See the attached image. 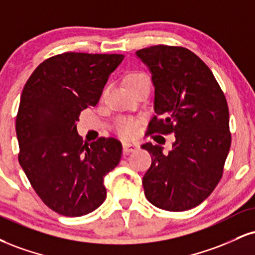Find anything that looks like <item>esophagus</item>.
<instances>
[{"label": "esophagus", "mask_w": 255, "mask_h": 255, "mask_svg": "<svg viewBox=\"0 0 255 255\" xmlns=\"http://www.w3.org/2000/svg\"><path fill=\"white\" fill-rule=\"evenodd\" d=\"M122 145H124V152L126 154H129V153L136 151L139 148V146L134 142H124Z\"/></svg>", "instance_id": "1"}]
</instances>
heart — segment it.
<instances>
[{
	"label": "heart",
	"mask_w": 255,
	"mask_h": 255,
	"mask_svg": "<svg viewBox=\"0 0 255 255\" xmlns=\"http://www.w3.org/2000/svg\"><path fill=\"white\" fill-rule=\"evenodd\" d=\"M125 84L128 90L131 91L142 84H149V77L145 72L140 70H131L126 75ZM137 129V124L130 119H120L116 124V130L121 136L130 137L135 134Z\"/></svg>",
	"instance_id": "b5f03b06"
}]
</instances>
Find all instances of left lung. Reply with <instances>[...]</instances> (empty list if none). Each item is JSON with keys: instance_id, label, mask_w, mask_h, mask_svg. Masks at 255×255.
<instances>
[{"instance_id": "left-lung-1", "label": "left lung", "mask_w": 255, "mask_h": 255, "mask_svg": "<svg viewBox=\"0 0 255 255\" xmlns=\"http://www.w3.org/2000/svg\"><path fill=\"white\" fill-rule=\"evenodd\" d=\"M154 84L147 134H174L172 149L142 145L152 157L142 179L146 198L168 211L201 204L222 178L232 143L228 104L211 70L194 52L157 45L136 51Z\"/></svg>"}]
</instances>
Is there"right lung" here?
<instances>
[{"mask_svg": "<svg viewBox=\"0 0 255 255\" xmlns=\"http://www.w3.org/2000/svg\"><path fill=\"white\" fill-rule=\"evenodd\" d=\"M122 60V54H57L23 87L16 115L19 162L36 195L63 216L87 215L107 197L103 178L119 165L121 142L100 137L83 143L76 124L81 112L96 106Z\"/></svg>", "mask_w": 255, "mask_h": 255, "instance_id": "add662e5", "label": "right lung"}]
</instances>
